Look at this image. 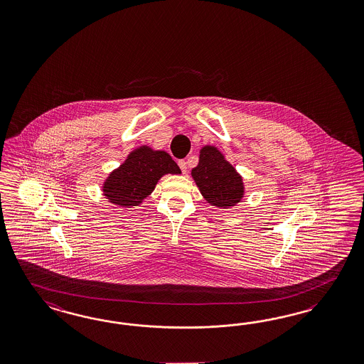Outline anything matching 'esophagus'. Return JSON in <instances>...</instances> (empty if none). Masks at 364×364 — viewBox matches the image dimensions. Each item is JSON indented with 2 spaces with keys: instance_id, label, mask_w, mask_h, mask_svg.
I'll list each match as a JSON object with an SVG mask.
<instances>
[{
  "instance_id": "34e87169",
  "label": "esophagus",
  "mask_w": 364,
  "mask_h": 364,
  "mask_svg": "<svg viewBox=\"0 0 364 364\" xmlns=\"http://www.w3.org/2000/svg\"><path fill=\"white\" fill-rule=\"evenodd\" d=\"M178 166L181 168V171L183 173V174H186L187 171V162L186 161H183V159H181V161H178Z\"/></svg>"
}]
</instances>
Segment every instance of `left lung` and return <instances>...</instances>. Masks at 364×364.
Masks as SVG:
<instances>
[{
    "mask_svg": "<svg viewBox=\"0 0 364 364\" xmlns=\"http://www.w3.org/2000/svg\"><path fill=\"white\" fill-rule=\"evenodd\" d=\"M191 176L202 196L213 206H235L245 194L242 177L214 146L200 149L198 166L191 170Z\"/></svg>",
    "mask_w": 364,
    "mask_h": 364,
    "instance_id": "8db88e82",
    "label": "left lung"
}]
</instances>
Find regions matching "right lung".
Wrapping results in <instances>:
<instances>
[{
    "label": "right lung",
    "mask_w": 364,
    "mask_h": 364,
    "mask_svg": "<svg viewBox=\"0 0 364 364\" xmlns=\"http://www.w3.org/2000/svg\"><path fill=\"white\" fill-rule=\"evenodd\" d=\"M165 174H181L173 158L166 151L141 146L105 181L104 196L117 206L134 208L151 194Z\"/></svg>",
    "instance_id": "add662e5"
}]
</instances>
